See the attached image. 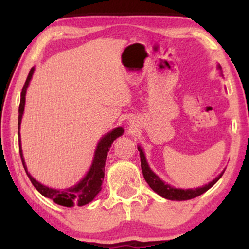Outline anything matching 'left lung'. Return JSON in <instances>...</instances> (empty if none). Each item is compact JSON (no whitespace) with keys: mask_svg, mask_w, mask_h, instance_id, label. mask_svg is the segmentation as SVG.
Listing matches in <instances>:
<instances>
[{"mask_svg":"<svg viewBox=\"0 0 249 249\" xmlns=\"http://www.w3.org/2000/svg\"><path fill=\"white\" fill-rule=\"evenodd\" d=\"M217 68L221 70V66L219 64ZM138 151H139V155H141V166H142V175H144V178L146 180V182L148 183L149 187L154 190L156 194H159L160 196L164 197L166 199L170 200H187V199H192L195 198V197L202 195L205 192H207L211 187L214 186L216 183L217 180H219L221 177H222L223 172L222 171L219 176L216 177L215 179L212 180V181L207 183V185L199 187V188H195V189H178L175 188V187L168 185L164 181H162L161 179L159 178L158 176L155 175L154 172L149 169L148 163L146 161L145 154L142 152V149L141 146H138Z\"/></svg>","mask_w":249,"mask_h":249,"instance_id":"obj_1","label":"left lung"}]
</instances>
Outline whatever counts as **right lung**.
<instances>
[{
	"label": "right lung",
	"instance_id": "add662e5",
	"mask_svg": "<svg viewBox=\"0 0 249 249\" xmlns=\"http://www.w3.org/2000/svg\"><path fill=\"white\" fill-rule=\"evenodd\" d=\"M34 70L35 68H32L29 71L28 77H27L26 83L22 87L21 91V98H20V105H19V118H18V135H19V152L20 156H21L22 165L25 168V171L30 179V181L34 185V187L42 194L44 197L52 199L54 203L59 204V205L71 207V206H83L86 204L90 203L91 200L95 198V196L101 192L102 189V182L104 180V168H105V161H107V152L110 151V147L113 144V142L118 137H120L124 134V129L121 127L115 128L113 130L107 132L104 137L98 142L96 151L94 154V160L91 163L89 171L87 175L84 177L83 180H80L76 186L70 187L67 189H53L50 187H46L42 185V183L34 179L30 173L27 171V166L23 160L22 149H21V142H20V124H21V119L23 114V110H25V102H26V91L27 87H28L29 81L32 79Z\"/></svg>",
	"mask_w": 249,
	"mask_h": 249
}]
</instances>
